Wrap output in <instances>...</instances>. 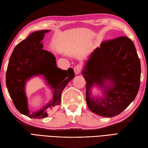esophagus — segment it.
Returning <instances> with one entry per match:
<instances>
[{"instance_id": "1", "label": "esophagus", "mask_w": 148, "mask_h": 148, "mask_svg": "<svg viewBox=\"0 0 148 148\" xmlns=\"http://www.w3.org/2000/svg\"><path fill=\"white\" fill-rule=\"evenodd\" d=\"M81 69H82V67H81L80 65H77L76 67L74 68V71L75 74H79L81 71Z\"/></svg>"}]
</instances>
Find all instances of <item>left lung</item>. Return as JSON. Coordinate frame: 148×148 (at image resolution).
<instances>
[{"mask_svg":"<svg viewBox=\"0 0 148 148\" xmlns=\"http://www.w3.org/2000/svg\"><path fill=\"white\" fill-rule=\"evenodd\" d=\"M140 62L136 47L126 36L103 41L91 53L82 74L86 82V100L95 114L118 115L136 98L140 83ZM108 80L113 84L106 86ZM97 84L103 90V98L90 97V88Z\"/></svg>","mask_w":148,"mask_h":148,"instance_id":"left-lung-1","label":"left lung"}]
</instances>
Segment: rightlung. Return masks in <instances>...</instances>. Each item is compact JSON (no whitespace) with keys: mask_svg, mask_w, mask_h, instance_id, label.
<instances>
[{"mask_svg":"<svg viewBox=\"0 0 148 148\" xmlns=\"http://www.w3.org/2000/svg\"><path fill=\"white\" fill-rule=\"evenodd\" d=\"M49 30L34 32L16 46L6 71L5 82L14 106L21 114L32 118H45L48 112L60 104L62 91L74 77L73 69L61 70L56 67L52 53L42 49L41 40ZM43 75L54 90L52 101L41 110L30 113L24 92L26 81L32 76Z\"/></svg>","mask_w":148,"mask_h":148,"instance_id":"obj_1","label":"right lung"}]
</instances>
